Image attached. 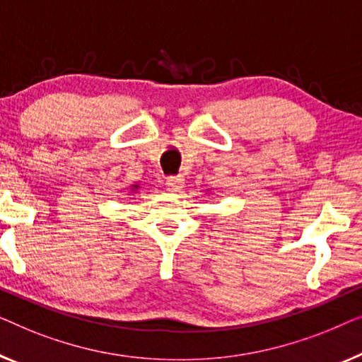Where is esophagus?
<instances>
[{
	"mask_svg": "<svg viewBox=\"0 0 362 362\" xmlns=\"http://www.w3.org/2000/svg\"><path fill=\"white\" fill-rule=\"evenodd\" d=\"M183 183H185V180H183L180 175H177V177H169L165 182V185L170 192H180L183 188Z\"/></svg>",
	"mask_w": 362,
	"mask_h": 362,
	"instance_id": "esophagus-1",
	"label": "esophagus"
}]
</instances>
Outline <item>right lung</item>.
<instances>
[{"mask_svg": "<svg viewBox=\"0 0 362 362\" xmlns=\"http://www.w3.org/2000/svg\"><path fill=\"white\" fill-rule=\"evenodd\" d=\"M139 183H132V185L129 187V193H137V190H139Z\"/></svg>", "mask_w": 362, "mask_h": 362, "instance_id": "add662e5", "label": "right lung"}]
</instances>
